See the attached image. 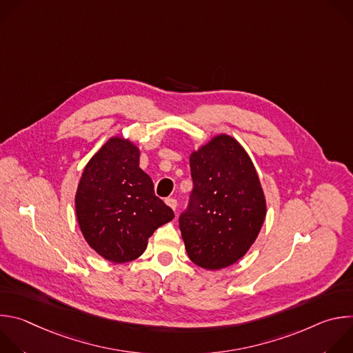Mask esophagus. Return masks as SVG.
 <instances>
[{
	"mask_svg": "<svg viewBox=\"0 0 353 353\" xmlns=\"http://www.w3.org/2000/svg\"><path fill=\"white\" fill-rule=\"evenodd\" d=\"M165 203H166L173 211H176V208H177V199H176V198H166Z\"/></svg>",
	"mask_w": 353,
	"mask_h": 353,
	"instance_id": "obj_1",
	"label": "esophagus"
}]
</instances>
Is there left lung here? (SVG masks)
Segmentation results:
<instances>
[{
  "instance_id": "1",
  "label": "left lung",
  "mask_w": 353,
  "mask_h": 353,
  "mask_svg": "<svg viewBox=\"0 0 353 353\" xmlns=\"http://www.w3.org/2000/svg\"><path fill=\"white\" fill-rule=\"evenodd\" d=\"M192 191L179 218L190 260L221 270L240 260L265 219L260 179L243 146L218 135L190 157Z\"/></svg>"
}]
</instances>
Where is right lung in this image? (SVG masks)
<instances>
[{"label":"right lung","mask_w":353,"mask_h":353,"mask_svg":"<svg viewBox=\"0 0 353 353\" xmlns=\"http://www.w3.org/2000/svg\"><path fill=\"white\" fill-rule=\"evenodd\" d=\"M75 208L88 244L117 264L138 259L152 233L174 218L139 168L138 148L120 137L109 139L86 165Z\"/></svg>","instance_id":"1"}]
</instances>
